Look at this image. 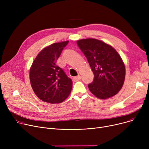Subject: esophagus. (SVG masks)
I'll return each instance as SVG.
<instances>
[{
	"mask_svg": "<svg viewBox=\"0 0 149 149\" xmlns=\"http://www.w3.org/2000/svg\"><path fill=\"white\" fill-rule=\"evenodd\" d=\"M81 79V77L80 75H78V76H76V77H74L73 78V80L75 81H79V80Z\"/></svg>",
	"mask_w": 149,
	"mask_h": 149,
	"instance_id": "esophagus-1",
	"label": "esophagus"
}]
</instances>
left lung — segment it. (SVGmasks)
I'll return each instance as SVG.
<instances>
[{
	"mask_svg": "<svg viewBox=\"0 0 149 149\" xmlns=\"http://www.w3.org/2000/svg\"><path fill=\"white\" fill-rule=\"evenodd\" d=\"M94 74L88 85L93 95L100 99L112 97L122 88L126 76L124 62L111 45L95 38L81 39L77 42Z\"/></svg>",
	"mask_w": 149,
	"mask_h": 149,
	"instance_id": "obj_1",
	"label": "left lung"
}]
</instances>
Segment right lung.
Wrapping results in <instances>:
<instances>
[{
    "label": "right lung",
    "instance_id": "add662e5",
    "mask_svg": "<svg viewBox=\"0 0 149 149\" xmlns=\"http://www.w3.org/2000/svg\"><path fill=\"white\" fill-rule=\"evenodd\" d=\"M69 41L55 43L38 54L30 68L31 87L38 98L45 102L60 103L69 95L72 81L57 61Z\"/></svg>",
    "mask_w": 149,
    "mask_h": 149
}]
</instances>
